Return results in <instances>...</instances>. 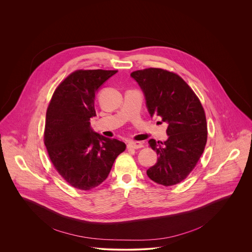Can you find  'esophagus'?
Returning a JSON list of instances; mask_svg holds the SVG:
<instances>
[{"mask_svg":"<svg viewBox=\"0 0 252 252\" xmlns=\"http://www.w3.org/2000/svg\"><path fill=\"white\" fill-rule=\"evenodd\" d=\"M143 147V143L140 141H129L127 143V148L128 149H133V150H138Z\"/></svg>","mask_w":252,"mask_h":252,"instance_id":"1","label":"esophagus"}]
</instances>
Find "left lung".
Wrapping results in <instances>:
<instances>
[{
	"instance_id": "left-lung-1",
	"label": "left lung",
	"mask_w": 252,
	"mask_h": 252,
	"mask_svg": "<svg viewBox=\"0 0 252 252\" xmlns=\"http://www.w3.org/2000/svg\"><path fill=\"white\" fill-rule=\"evenodd\" d=\"M130 77L145 95L151 118L158 117L167 124L165 141L149 140L158 158L147 174L164 187L179 184L194 168L205 148L207 125L203 107L189 85L168 70L150 67L135 70Z\"/></svg>"
}]
</instances>
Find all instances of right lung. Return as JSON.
I'll return each instance as SVG.
<instances>
[{"label":"right lung","instance_id":"1","mask_svg":"<svg viewBox=\"0 0 252 252\" xmlns=\"http://www.w3.org/2000/svg\"><path fill=\"white\" fill-rule=\"evenodd\" d=\"M118 70H77L63 80L49 104L45 146L49 157L66 183L90 190L105 181L126 143L105 137L91 126L95 117L94 96Z\"/></svg>","mask_w":252,"mask_h":252}]
</instances>
